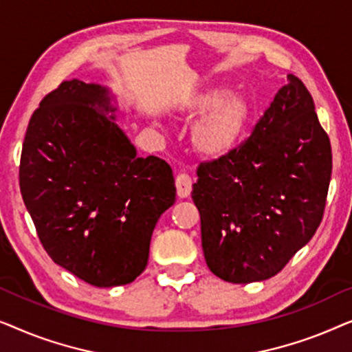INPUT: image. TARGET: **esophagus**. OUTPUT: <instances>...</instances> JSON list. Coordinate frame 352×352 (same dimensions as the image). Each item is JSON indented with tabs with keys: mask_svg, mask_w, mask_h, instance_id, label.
Listing matches in <instances>:
<instances>
[{
	"mask_svg": "<svg viewBox=\"0 0 352 352\" xmlns=\"http://www.w3.org/2000/svg\"><path fill=\"white\" fill-rule=\"evenodd\" d=\"M176 189L179 199H187L192 192V177L186 173H179L176 176Z\"/></svg>",
	"mask_w": 352,
	"mask_h": 352,
	"instance_id": "1",
	"label": "esophagus"
}]
</instances>
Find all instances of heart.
I'll list each match as a JSON object with an SVG mask.
<instances>
[{"label": "heart", "instance_id": "b5f03b06", "mask_svg": "<svg viewBox=\"0 0 352 352\" xmlns=\"http://www.w3.org/2000/svg\"><path fill=\"white\" fill-rule=\"evenodd\" d=\"M181 110L189 117H201L192 126V146L201 157L221 158L242 141L252 117V104L232 94L226 86H210L186 96Z\"/></svg>", "mask_w": 352, "mask_h": 352}]
</instances>
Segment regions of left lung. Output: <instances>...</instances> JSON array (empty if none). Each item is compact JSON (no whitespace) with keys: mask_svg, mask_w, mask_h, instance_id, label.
I'll return each mask as SVG.
<instances>
[{"mask_svg":"<svg viewBox=\"0 0 352 352\" xmlns=\"http://www.w3.org/2000/svg\"><path fill=\"white\" fill-rule=\"evenodd\" d=\"M197 176L210 271L230 283L280 272L319 228L331 177L330 139L302 81L288 75L252 136Z\"/></svg>","mask_w":352,"mask_h":352,"instance_id":"obj_1","label":"left lung"}]
</instances>
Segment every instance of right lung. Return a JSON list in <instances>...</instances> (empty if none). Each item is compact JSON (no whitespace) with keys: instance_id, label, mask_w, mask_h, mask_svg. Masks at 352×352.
<instances>
[{"instance_id":"obj_1","label":"right lung","mask_w":352,"mask_h":352,"mask_svg":"<svg viewBox=\"0 0 352 352\" xmlns=\"http://www.w3.org/2000/svg\"><path fill=\"white\" fill-rule=\"evenodd\" d=\"M110 99L100 85L60 83L32 115L19 168L43 248L100 288L141 276L157 221L176 200L171 166L138 155Z\"/></svg>"}]
</instances>
